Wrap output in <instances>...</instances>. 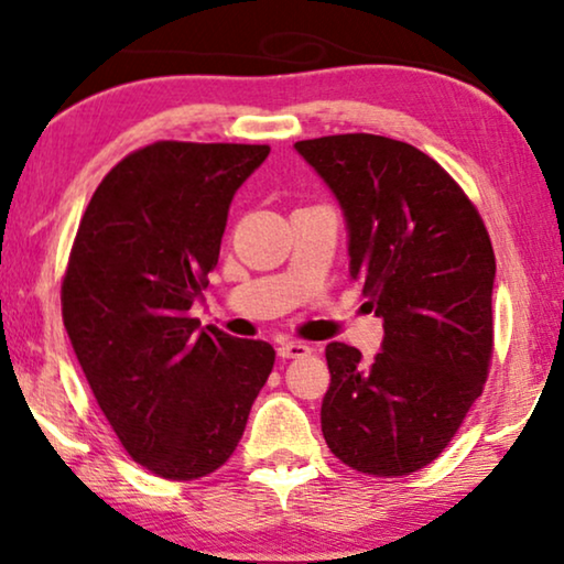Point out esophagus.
Listing matches in <instances>:
<instances>
[{"mask_svg": "<svg viewBox=\"0 0 564 564\" xmlns=\"http://www.w3.org/2000/svg\"><path fill=\"white\" fill-rule=\"evenodd\" d=\"M276 354H280L282 359H303L311 354V346L303 341H282L280 346H276Z\"/></svg>", "mask_w": 564, "mask_h": 564, "instance_id": "34e87169", "label": "esophagus"}]
</instances>
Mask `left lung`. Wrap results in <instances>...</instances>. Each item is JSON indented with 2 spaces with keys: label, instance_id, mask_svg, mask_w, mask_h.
<instances>
[{
  "label": "left lung",
  "instance_id": "obj_1",
  "mask_svg": "<svg viewBox=\"0 0 564 564\" xmlns=\"http://www.w3.org/2000/svg\"><path fill=\"white\" fill-rule=\"evenodd\" d=\"M349 230V274L382 318V351L365 361L326 346L321 405L328 449L375 477L411 475L446 449L492 357L496 253L480 213L434 159L384 135L297 141Z\"/></svg>",
  "mask_w": 564,
  "mask_h": 564
}]
</instances>
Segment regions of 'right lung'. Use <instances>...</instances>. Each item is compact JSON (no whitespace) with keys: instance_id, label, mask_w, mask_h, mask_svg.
Listing matches in <instances>:
<instances>
[{"instance_id":"obj_1","label":"right lung","mask_w":564,"mask_h":564,"mask_svg":"<svg viewBox=\"0 0 564 564\" xmlns=\"http://www.w3.org/2000/svg\"><path fill=\"white\" fill-rule=\"evenodd\" d=\"M267 156L269 145L151 143L110 169L76 230L66 334L120 444L166 480L226 465L274 367L267 341L189 318L236 189Z\"/></svg>"}]
</instances>
